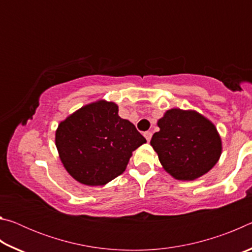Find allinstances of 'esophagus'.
<instances>
[{
    "label": "esophagus",
    "instance_id": "1",
    "mask_svg": "<svg viewBox=\"0 0 252 252\" xmlns=\"http://www.w3.org/2000/svg\"><path fill=\"white\" fill-rule=\"evenodd\" d=\"M144 138L147 139V141L149 142L151 140V136H152V132L151 131H147V132H144Z\"/></svg>",
    "mask_w": 252,
    "mask_h": 252
}]
</instances>
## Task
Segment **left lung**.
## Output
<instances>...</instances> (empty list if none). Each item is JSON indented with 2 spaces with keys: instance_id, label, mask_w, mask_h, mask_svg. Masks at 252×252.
Here are the masks:
<instances>
[{
  "instance_id": "8db88e82",
  "label": "left lung",
  "mask_w": 252,
  "mask_h": 252,
  "mask_svg": "<svg viewBox=\"0 0 252 252\" xmlns=\"http://www.w3.org/2000/svg\"><path fill=\"white\" fill-rule=\"evenodd\" d=\"M150 144L160 163L177 180L191 181L219 161L222 142L215 125L194 110L171 109L158 121Z\"/></svg>"
}]
</instances>
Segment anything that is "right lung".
I'll return each instance as SVG.
<instances>
[{"mask_svg":"<svg viewBox=\"0 0 252 252\" xmlns=\"http://www.w3.org/2000/svg\"><path fill=\"white\" fill-rule=\"evenodd\" d=\"M114 102L99 100L60 122L55 146L72 178L104 186L125 171L135 149L147 142L133 123L119 117Z\"/></svg>","mask_w":252,"mask_h":252,"instance_id":"obj_1","label":"right lung"}]
</instances>
